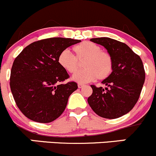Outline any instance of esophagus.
I'll return each instance as SVG.
<instances>
[{
  "label": "esophagus",
  "instance_id": "obj_1",
  "mask_svg": "<svg viewBox=\"0 0 156 156\" xmlns=\"http://www.w3.org/2000/svg\"><path fill=\"white\" fill-rule=\"evenodd\" d=\"M78 88H82L83 86H84V84H83V83H79L78 84Z\"/></svg>",
  "mask_w": 156,
  "mask_h": 156
}]
</instances>
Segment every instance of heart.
I'll return each mask as SVG.
<instances>
[{
  "label": "heart",
  "instance_id": "obj_1",
  "mask_svg": "<svg viewBox=\"0 0 156 156\" xmlns=\"http://www.w3.org/2000/svg\"><path fill=\"white\" fill-rule=\"evenodd\" d=\"M75 56L64 50L59 55V65L69 73H75L80 67L79 62H83V70L75 74L73 80L79 83H87L104 80L112 73L114 60L109 52L101 50V46L90 41H84L73 48Z\"/></svg>",
  "mask_w": 156,
  "mask_h": 156
}]
</instances>
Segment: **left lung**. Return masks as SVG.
<instances>
[{"label": "left lung", "mask_w": 156, "mask_h": 156, "mask_svg": "<svg viewBox=\"0 0 156 156\" xmlns=\"http://www.w3.org/2000/svg\"><path fill=\"white\" fill-rule=\"evenodd\" d=\"M102 45L111 54L114 69L108 78L97 87L91 85L93 93L88 104L97 115L106 119H116L129 113L141 93L145 81V70L141 59L127 45L108 37L90 39Z\"/></svg>", "instance_id": "8db88e82"}]
</instances>
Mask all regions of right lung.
<instances>
[{
  "instance_id": "add662e5",
  "label": "right lung",
  "mask_w": 156,
  "mask_h": 156,
  "mask_svg": "<svg viewBox=\"0 0 156 156\" xmlns=\"http://www.w3.org/2000/svg\"><path fill=\"white\" fill-rule=\"evenodd\" d=\"M80 42L61 37L42 39L25 47L15 59L9 85L16 105L26 117L47 123L63 114L78 84L62 83L69 75L57 58L60 52Z\"/></svg>"
}]
</instances>
